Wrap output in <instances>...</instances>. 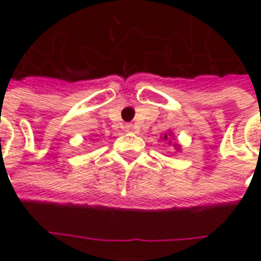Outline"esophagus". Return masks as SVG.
<instances>
[{
  "instance_id": "obj_1",
  "label": "esophagus",
  "mask_w": 261,
  "mask_h": 261,
  "mask_svg": "<svg viewBox=\"0 0 261 261\" xmlns=\"http://www.w3.org/2000/svg\"><path fill=\"white\" fill-rule=\"evenodd\" d=\"M124 128H125V131H133L134 130V124H125Z\"/></svg>"
}]
</instances>
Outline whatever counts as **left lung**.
Listing matches in <instances>:
<instances>
[{
	"label": "left lung",
	"instance_id": "8db88e82",
	"mask_svg": "<svg viewBox=\"0 0 261 261\" xmlns=\"http://www.w3.org/2000/svg\"><path fill=\"white\" fill-rule=\"evenodd\" d=\"M166 138H168V136H165V140H166Z\"/></svg>",
	"mask_w": 261,
	"mask_h": 261
}]
</instances>
